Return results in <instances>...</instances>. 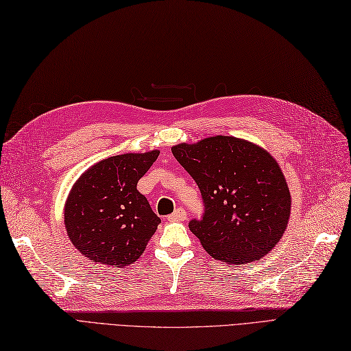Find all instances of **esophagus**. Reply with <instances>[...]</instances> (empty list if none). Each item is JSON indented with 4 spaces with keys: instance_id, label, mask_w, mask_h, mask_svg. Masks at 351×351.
I'll use <instances>...</instances> for the list:
<instances>
[{
    "instance_id": "34e87169",
    "label": "esophagus",
    "mask_w": 351,
    "mask_h": 351,
    "mask_svg": "<svg viewBox=\"0 0 351 351\" xmlns=\"http://www.w3.org/2000/svg\"><path fill=\"white\" fill-rule=\"evenodd\" d=\"M186 217H187L186 210H184L183 208H178V209H176V210L173 212L171 215H168L167 219H168L169 222H176V221H184Z\"/></svg>"
}]
</instances>
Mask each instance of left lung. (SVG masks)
Listing matches in <instances>:
<instances>
[{"instance_id":"obj_1","label":"left lung","mask_w":351,"mask_h":351,"mask_svg":"<svg viewBox=\"0 0 351 351\" xmlns=\"http://www.w3.org/2000/svg\"><path fill=\"white\" fill-rule=\"evenodd\" d=\"M171 152L200 189L205 215L189 228L212 258L250 263L275 247L289 224L291 195L269 152L234 136L178 143Z\"/></svg>"}]
</instances>
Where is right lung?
I'll return each instance as SVG.
<instances>
[{"label":"right lung","mask_w":351,"mask_h":351,"mask_svg":"<svg viewBox=\"0 0 351 351\" xmlns=\"http://www.w3.org/2000/svg\"><path fill=\"white\" fill-rule=\"evenodd\" d=\"M158 155L154 149L105 158L73 184L64 205V226L84 258L119 268L141 258L161 219L139 193L137 182Z\"/></svg>","instance_id":"obj_1"}]
</instances>
